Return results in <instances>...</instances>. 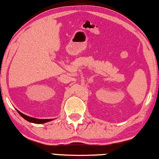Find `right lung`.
<instances>
[{"instance_id":"add662e5","label":"right lung","mask_w":159,"mask_h":159,"mask_svg":"<svg viewBox=\"0 0 159 159\" xmlns=\"http://www.w3.org/2000/svg\"><path fill=\"white\" fill-rule=\"evenodd\" d=\"M17 111L18 113L20 114V115L22 116V117L24 118L25 120H27V121H29L30 122H33V123L43 124V123H45V122H50V121H51V120H53V119H37V118L31 117V116L25 115V114H23V113H21V112H20L19 111H18V110H17Z\"/></svg>"}]
</instances>
